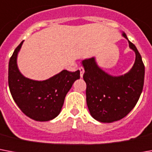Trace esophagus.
<instances>
[{
    "label": "esophagus",
    "mask_w": 152,
    "mask_h": 152,
    "mask_svg": "<svg viewBox=\"0 0 152 152\" xmlns=\"http://www.w3.org/2000/svg\"><path fill=\"white\" fill-rule=\"evenodd\" d=\"M79 70H80V76H81V77H83L84 72H85V70H84L83 67H80Z\"/></svg>",
    "instance_id": "1"
}]
</instances>
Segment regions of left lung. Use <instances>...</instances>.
Segmentation results:
<instances>
[{"instance_id": "8db88e82", "label": "left lung", "mask_w": 152, "mask_h": 152, "mask_svg": "<svg viewBox=\"0 0 152 152\" xmlns=\"http://www.w3.org/2000/svg\"><path fill=\"white\" fill-rule=\"evenodd\" d=\"M136 59L128 73L112 76L102 70L95 58L84 59L83 78L86 83V103L90 115L100 122L110 123L126 117L137 103L144 87V65L137 48L129 41Z\"/></svg>"}]
</instances>
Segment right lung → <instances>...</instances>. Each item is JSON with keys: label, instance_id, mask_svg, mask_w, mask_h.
I'll return each mask as SVG.
<instances>
[{"label": "right lung", "instance_id": "right-lung-1", "mask_svg": "<svg viewBox=\"0 0 152 152\" xmlns=\"http://www.w3.org/2000/svg\"><path fill=\"white\" fill-rule=\"evenodd\" d=\"M22 42L15 49L8 64V86L15 104L30 118L46 122L55 118L61 111L64 99L72 85L80 78V70H62L45 81L24 77L17 66V56Z\"/></svg>", "mask_w": 152, "mask_h": 152}]
</instances>
